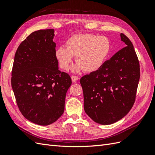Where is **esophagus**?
I'll return each instance as SVG.
<instances>
[{"label":"esophagus","mask_w":155,"mask_h":155,"mask_svg":"<svg viewBox=\"0 0 155 155\" xmlns=\"http://www.w3.org/2000/svg\"><path fill=\"white\" fill-rule=\"evenodd\" d=\"M71 78H72V82H74V83L77 82L78 81V79H79V77L76 76H72Z\"/></svg>","instance_id":"34e87169"}]
</instances>
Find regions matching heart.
I'll list each match as a JSON object with an SVG mask.
<instances>
[{
    "label": "heart",
    "mask_w": 155,
    "mask_h": 155,
    "mask_svg": "<svg viewBox=\"0 0 155 155\" xmlns=\"http://www.w3.org/2000/svg\"><path fill=\"white\" fill-rule=\"evenodd\" d=\"M67 48L60 46L55 50V58L59 66L64 70L69 68L73 56L77 63L72 67L74 72L83 70L86 72L99 69L109 53L110 43L105 36L79 34L70 37L66 43Z\"/></svg>",
    "instance_id": "heart-1"
}]
</instances>
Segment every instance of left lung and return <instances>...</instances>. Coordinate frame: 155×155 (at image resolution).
Returning a JSON list of instances; mask_svg holds the SVG:
<instances>
[{
  "label": "left lung",
  "mask_w": 155,
  "mask_h": 155,
  "mask_svg": "<svg viewBox=\"0 0 155 155\" xmlns=\"http://www.w3.org/2000/svg\"><path fill=\"white\" fill-rule=\"evenodd\" d=\"M126 46L106 61L96 71L83 76L84 109L95 122L110 125L123 118L133 107L140 77L134 46L120 34Z\"/></svg>",
  "instance_id": "8db88e82"
}]
</instances>
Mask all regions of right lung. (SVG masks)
Wrapping results in <instances>:
<instances>
[{"instance_id": "1", "label": "right lung", "mask_w": 155, "mask_h": 155, "mask_svg": "<svg viewBox=\"0 0 155 155\" xmlns=\"http://www.w3.org/2000/svg\"><path fill=\"white\" fill-rule=\"evenodd\" d=\"M54 30H40L26 37L15 52L12 87L22 114L31 122L48 125L64 110L69 75L59 70Z\"/></svg>"}]
</instances>
